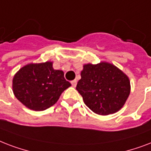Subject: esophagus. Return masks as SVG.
<instances>
[{"instance_id": "esophagus-1", "label": "esophagus", "mask_w": 151, "mask_h": 151, "mask_svg": "<svg viewBox=\"0 0 151 151\" xmlns=\"http://www.w3.org/2000/svg\"><path fill=\"white\" fill-rule=\"evenodd\" d=\"M71 83H72V86H74V87H76V86L77 84V81L76 80V79H74V80H72V82H71Z\"/></svg>"}]
</instances>
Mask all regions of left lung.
<instances>
[{
    "mask_svg": "<svg viewBox=\"0 0 151 151\" xmlns=\"http://www.w3.org/2000/svg\"><path fill=\"white\" fill-rule=\"evenodd\" d=\"M76 90L84 103L99 115H109L123 107L130 94V81L112 64L101 62L83 65Z\"/></svg>",
    "mask_w": 151,
    "mask_h": 151,
    "instance_id": "1",
    "label": "left lung"
}]
</instances>
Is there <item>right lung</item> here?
<instances>
[{
  "mask_svg": "<svg viewBox=\"0 0 151 151\" xmlns=\"http://www.w3.org/2000/svg\"><path fill=\"white\" fill-rule=\"evenodd\" d=\"M70 86L63 71L53 69L50 61L25 65L16 72L12 80L16 99L35 111H43L53 106Z\"/></svg>",
  "mask_w": 151,
  "mask_h": 151,
  "instance_id": "1",
  "label": "right lung"
}]
</instances>
